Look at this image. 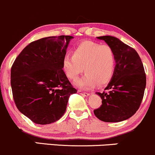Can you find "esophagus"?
<instances>
[{
	"label": "esophagus",
	"mask_w": 155,
	"mask_h": 155,
	"mask_svg": "<svg viewBox=\"0 0 155 155\" xmlns=\"http://www.w3.org/2000/svg\"><path fill=\"white\" fill-rule=\"evenodd\" d=\"M78 92H79V94H81V95L83 96H85V97H87V96L90 95V94L87 93V92H82L81 90H78Z\"/></svg>",
	"instance_id": "obj_1"
}]
</instances>
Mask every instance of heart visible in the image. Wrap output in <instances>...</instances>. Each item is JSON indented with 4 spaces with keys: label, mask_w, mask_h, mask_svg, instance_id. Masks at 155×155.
<instances>
[{
    "label": "heart",
    "mask_w": 155,
    "mask_h": 155,
    "mask_svg": "<svg viewBox=\"0 0 155 155\" xmlns=\"http://www.w3.org/2000/svg\"><path fill=\"white\" fill-rule=\"evenodd\" d=\"M115 63L114 51L111 47L90 41L80 44L74 49L73 55H65L63 60V70L71 80L77 79L84 68L86 74L75 82L76 86L84 90L109 81L114 72Z\"/></svg>",
    "instance_id": "heart-1"
}]
</instances>
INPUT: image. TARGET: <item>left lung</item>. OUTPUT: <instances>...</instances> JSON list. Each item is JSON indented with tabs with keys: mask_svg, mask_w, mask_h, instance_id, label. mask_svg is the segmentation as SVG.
Listing matches in <instances>:
<instances>
[{
	"mask_svg": "<svg viewBox=\"0 0 155 155\" xmlns=\"http://www.w3.org/2000/svg\"><path fill=\"white\" fill-rule=\"evenodd\" d=\"M97 38L112 48L116 65L105 88L108 92H96L102 99V105L94 114L104 122H122L136 113L143 99L147 81L143 63L134 49L116 37L104 35Z\"/></svg>",
	"mask_w": 155,
	"mask_h": 155,
	"instance_id": "obj_1",
	"label": "left lung"
}]
</instances>
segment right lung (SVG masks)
Wrapping results in <instances>:
<instances>
[{"mask_svg":"<svg viewBox=\"0 0 155 155\" xmlns=\"http://www.w3.org/2000/svg\"><path fill=\"white\" fill-rule=\"evenodd\" d=\"M71 35L49 36L31 42L16 58L11 69L14 100L21 113L35 124L59 120L71 94L77 90L63 68Z\"/></svg>","mask_w":155,"mask_h":155,"instance_id":"obj_1","label":"right lung"}]
</instances>
